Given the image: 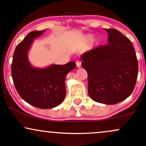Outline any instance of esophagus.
I'll use <instances>...</instances> for the list:
<instances>
[{"instance_id": "1", "label": "esophagus", "mask_w": 146, "mask_h": 146, "mask_svg": "<svg viewBox=\"0 0 146 146\" xmlns=\"http://www.w3.org/2000/svg\"><path fill=\"white\" fill-rule=\"evenodd\" d=\"M76 66L78 68H80L81 66V62L80 61H77L76 62Z\"/></svg>"}]
</instances>
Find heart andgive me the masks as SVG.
<instances>
[{"label": "heart", "instance_id": "b5f03b06", "mask_svg": "<svg viewBox=\"0 0 146 146\" xmlns=\"http://www.w3.org/2000/svg\"><path fill=\"white\" fill-rule=\"evenodd\" d=\"M94 39V35L92 34H89L86 35L85 36V40L88 42H91V41H93Z\"/></svg>", "mask_w": 146, "mask_h": 146}]
</instances>
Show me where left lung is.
Listing matches in <instances>:
<instances>
[{
	"mask_svg": "<svg viewBox=\"0 0 146 146\" xmlns=\"http://www.w3.org/2000/svg\"><path fill=\"white\" fill-rule=\"evenodd\" d=\"M108 44L82 55L88 73V93L94 101L114 105L132 94L138 76V61L133 45L116 29H105Z\"/></svg>",
	"mask_w": 146,
	"mask_h": 146,
	"instance_id": "1",
	"label": "left lung"
}]
</instances>
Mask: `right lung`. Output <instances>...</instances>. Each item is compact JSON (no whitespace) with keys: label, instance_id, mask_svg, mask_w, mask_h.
<instances>
[{"label":"right lung","instance_id":"add662e5","mask_svg":"<svg viewBox=\"0 0 146 146\" xmlns=\"http://www.w3.org/2000/svg\"><path fill=\"white\" fill-rule=\"evenodd\" d=\"M46 30L30 33L18 44L12 63L14 86L23 100L40 109H50L60 105L66 96L65 78L76 64L69 62L64 65L52 64L36 68L30 63L28 52L35 39Z\"/></svg>","mask_w":146,"mask_h":146}]
</instances>
